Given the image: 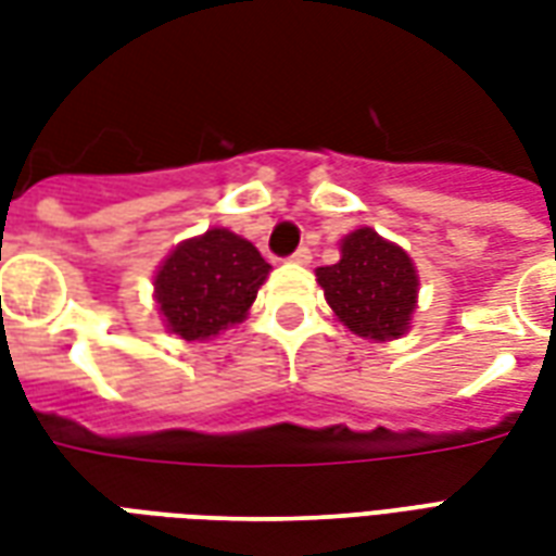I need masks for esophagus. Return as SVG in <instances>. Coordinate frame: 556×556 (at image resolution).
Segmentation results:
<instances>
[{
	"label": "esophagus",
	"instance_id": "esophagus-1",
	"mask_svg": "<svg viewBox=\"0 0 556 556\" xmlns=\"http://www.w3.org/2000/svg\"><path fill=\"white\" fill-rule=\"evenodd\" d=\"M289 262H294V265H309V262H313V250H309V247H301V250L291 253Z\"/></svg>",
	"mask_w": 556,
	"mask_h": 556
}]
</instances>
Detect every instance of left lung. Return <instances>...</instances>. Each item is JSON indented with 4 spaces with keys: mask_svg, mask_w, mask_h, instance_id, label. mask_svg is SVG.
<instances>
[{
    "mask_svg": "<svg viewBox=\"0 0 556 556\" xmlns=\"http://www.w3.org/2000/svg\"><path fill=\"white\" fill-rule=\"evenodd\" d=\"M339 250L337 265L315 270L333 315L357 337L378 342L402 337L410 327L419 291L410 255L369 226L345 235Z\"/></svg>",
    "mask_w": 556,
    "mask_h": 556,
    "instance_id": "left-lung-1",
    "label": "left lung"
}]
</instances>
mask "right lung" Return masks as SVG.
Segmentation results:
<instances>
[{
    "label": "right lung",
    "instance_id": "add662e5",
    "mask_svg": "<svg viewBox=\"0 0 556 556\" xmlns=\"http://www.w3.org/2000/svg\"><path fill=\"white\" fill-rule=\"evenodd\" d=\"M267 274L270 265L247 238L207 229L163 258L154 301L169 333L202 342L241 325Z\"/></svg>",
    "mask_w": 556,
    "mask_h": 556
}]
</instances>
